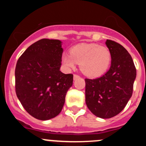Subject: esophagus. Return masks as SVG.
Listing matches in <instances>:
<instances>
[{
	"mask_svg": "<svg viewBox=\"0 0 146 146\" xmlns=\"http://www.w3.org/2000/svg\"><path fill=\"white\" fill-rule=\"evenodd\" d=\"M79 78H80V76H79L78 75H77V74L73 75V79H74V80H76V79Z\"/></svg>",
	"mask_w": 146,
	"mask_h": 146,
	"instance_id": "34e87169",
	"label": "esophagus"
}]
</instances>
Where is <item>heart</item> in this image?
<instances>
[{
    "label": "heart",
    "instance_id": "b5f03b06",
    "mask_svg": "<svg viewBox=\"0 0 146 146\" xmlns=\"http://www.w3.org/2000/svg\"><path fill=\"white\" fill-rule=\"evenodd\" d=\"M111 54L107 47L98 44H80L72 47L70 54H65L62 61L65 66L74 69L80 64V69L88 77L96 78L104 74L111 64Z\"/></svg>",
    "mask_w": 146,
    "mask_h": 146
}]
</instances>
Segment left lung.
<instances>
[{"label": "left lung", "instance_id": "8db88e82", "mask_svg": "<svg viewBox=\"0 0 146 146\" xmlns=\"http://www.w3.org/2000/svg\"><path fill=\"white\" fill-rule=\"evenodd\" d=\"M111 64L108 71L96 79L85 78V102L98 117L109 119L126 107L133 90L136 77L134 63L127 50L114 41L107 39Z\"/></svg>", "mask_w": 146, "mask_h": 146}]
</instances>
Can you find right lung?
Returning a JSON list of instances; mask_svg holds the SVG:
<instances>
[{
	"mask_svg": "<svg viewBox=\"0 0 146 146\" xmlns=\"http://www.w3.org/2000/svg\"><path fill=\"white\" fill-rule=\"evenodd\" d=\"M63 48L58 39H42L29 46L17 60L15 92L25 110L39 120L62 110L73 75L60 71Z\"/></svg>",
	"mask_w": 146,
	"mask_h": 146,
	"instance_id": "right-lung-1",
	"label": "right lung"
}]
</instances>
